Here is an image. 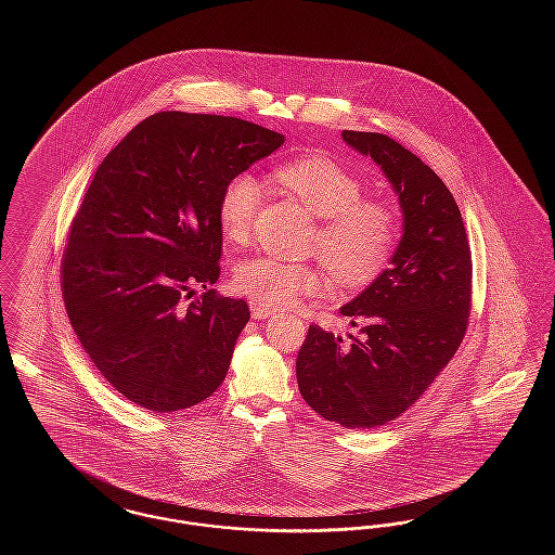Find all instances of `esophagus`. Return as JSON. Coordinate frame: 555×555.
Listing matches in <instances>:
<instances>
[{
  "label": "esophagus",
  "instance_id": "34e87169",
  "mask_svg": "<svg viewBox=\"0 0 555 555\" xmlns=\"http://www.w3.org/2000/svg\"><path fill=\"white\" fill-rule=\"evenodd\" d=\"M251 317L256 318V320H266V318L274 317V310L272 308H266V306H260V304H256V301H251Z\"/></svg>",
  "mask_w": 555,
  "mask_h": 555
}]
</instances>
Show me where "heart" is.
Here are the masks:
<instances>
[{"label":"heart","mask_w":555,"mask_h":555,"mask_svg":"<svg viewBox=\"0 0 555 555\" xmlns=\"http://www.w3.org/2000/svg\"><path fill=\"white\" fill-rule=\"evenodd\" d=\"M274 177L322 218L312 249L322 254L345 285H366L389 264L397 243L396 214L364 199V183L339 162L304 154L276 166ZM262 202L256 175L237 172L220 191L218 227L227 243H243ZM235 289L266 308H289L306 295L326 289L328 276L318 262H291L279 256H251L235 266Z\"/></svg>","instance_id":"b5f03b06"}]
</instances>
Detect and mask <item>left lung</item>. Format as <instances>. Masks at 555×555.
<instances>
[{"instance_id":"obj_1","label":"left lung","mask_w":555,"mask_h":555,"mask_svg":"<svg viewBox=\"0 0 555 555\" xmlns=\"http://www.w3.org/2000/svg\"><path fill=\"white\" fill-rule=\"evenodd\" d=\"M391 181L403 237L391 268L341 308L349 341L310 324L297 385L312 410L345 428H376L410 410L455 356L473 308V256L460 208L423 159L380 132L344 131Z\"/></svg>"}]
</instances>
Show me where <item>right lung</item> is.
Segmentation results:
<instances>
[{
	"label": "right lung",
	"instance_id": "1",
	"mask_svg": "<svg viewBox=\"0 0 555 555\" xmlns=\"http://www.w3.org/2000/svg\"><path fill=\"white\" fill-rule=\"evenodd\" d=\"M283 141L235 116L158 112L98 166L60 283L85 353L132 403L168 414L224 380L249 308L210 289L222 254L218 197ZM195 286L205 293L191 300Z\"/></svg>",
	"mask_w": 555,
	"mask_h": 555
}]
</instances>
